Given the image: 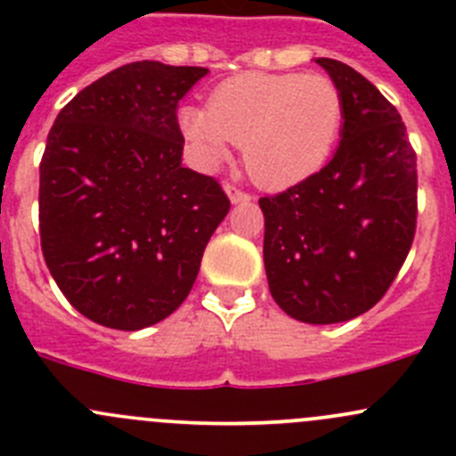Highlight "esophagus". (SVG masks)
<instances>
[{
    "label": "esophagus",
    "mask_w": 456,
    "mask_h": 456,
    "mask_svg": "<svg viewBox=\"0 0 456 456\" xmlns=\"http://www.w3.org/2000/svg\"><path fill=\"white\" fill-rule=\"evenodd\" d=\"M224 191H227L229 199H232V202H247V200H251L249 191L240 190V187L233 185V183H224Z\"/></svg>",
    "instance_id": "1"
}]
</instances>
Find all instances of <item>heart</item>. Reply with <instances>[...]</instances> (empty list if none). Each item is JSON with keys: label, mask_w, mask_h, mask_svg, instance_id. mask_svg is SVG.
<instances>
[{"label": "heart", "mask_w": 456, "mask_h": 456, "mask_svg": "<svg viewBox=\"0 0 456 456\" xmlns=\"http://www.w3.org/2000/svg\"><path fill=\"white\" fill-rule=\"evenodd\" d=\"M344 121V96L324 75L247 72L223 81L209 108H185L181 126L202 160L214 163L227 141L242 147L251 176L265 187L305 181L329 159Z\"/></svg>", "instance_id": "b5f03b06"}]
</instances>
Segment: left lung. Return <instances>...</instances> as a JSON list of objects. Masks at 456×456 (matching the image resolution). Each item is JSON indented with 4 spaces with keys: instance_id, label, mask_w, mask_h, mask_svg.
Segmentation results:
<instances>
[{
    "instance_id": "8db88e82",
    "label": "left lung",
    "mask_w": 456,
    "mask_h": 456,
    "mask_svg": "<svg viewBox=\"0 0 456 456\" xmlns=\"http://www.w3.org/2000/svg\"><path fill=\"white\" fill-rule=\"evenodd\" d=\"M344 96L342 142L305 181L262 196L269 291L287 315L335 324L372 309L417 229V154L397 108L351 66L317 59Z\"/></svg>"
}]
</instances>
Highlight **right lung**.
<instances>
[{"label":"right lung","instance_id":"1","mask_svg":"<svg viewBox=\"0 0 456 456\" xmlns=\"http://www.w3.org/2000/svg\"><path fill=\"white\" fill-rule=\"evenodd\" d=\"M207 68L134 61L59 112L39 165L44 260L87 320L139 330L190 296L229 211L214 176L181 165L178 101Z\"/></svg>","mask_w":456,"mask_h":456}]
</instances>
